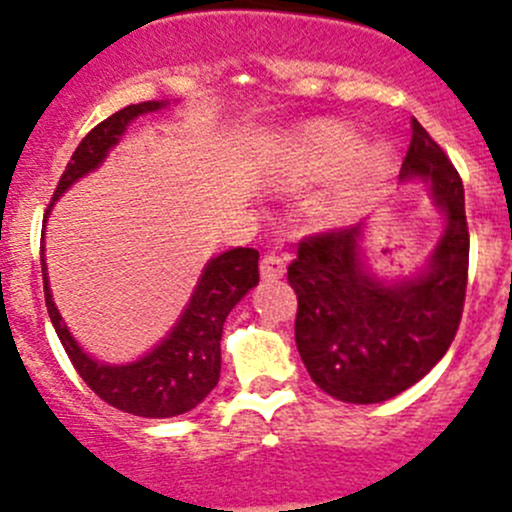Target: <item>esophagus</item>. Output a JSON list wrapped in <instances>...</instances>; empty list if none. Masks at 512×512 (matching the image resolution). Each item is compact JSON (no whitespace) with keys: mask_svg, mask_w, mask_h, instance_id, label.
Segmentation results:
<instances>
[{"mask_svg":"<svg viewBox=\"0 0 512 512\" xmlns=\"http://www.w3.org/2000/svg\"><path fill=\"white\" fill-rule=\"evenodd\" d=\"M285 270H287V260L282 255H275V252H270V255L262 257L260 275H262V280H265V282L280 280V277L285 275Z\"/></svg>","mask_w":512,"mask_h":512,"instance_id":"34e87169","label":"esophagus"}]
</instances>
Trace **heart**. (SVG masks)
<instances>
[{
  "mask_svg": "<svg viewBox=\"0 0 512 512\" xmlns=\"http://www.w3.org/2000/svg\"><path fill=\"white\" fill-rule=\"evenodd\" d=\"M364 138L344 123H319L299 133L280 163V180L287 185H314L347 171L337 188L319 203L324 220H347L374 193L389 173V153L374 146L361 153Z\"/></svg>",
  "mask_w": 512,
  "mask_h": 512,
  "instance_id": "obj_1",
  "label": "heart"
}]
</instances>
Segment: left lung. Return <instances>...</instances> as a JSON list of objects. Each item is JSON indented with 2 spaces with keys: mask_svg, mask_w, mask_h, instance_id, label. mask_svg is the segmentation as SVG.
I'll return each mask as SVG.
<instances>
[{
  "mask_svg": "<svg viewBox=\"0 0 512 512\" xmlns=\"http://www.w3.org/2000/svg\"><path fill=\"white\" fill-rule=\"evenodd\" d=\"M399 180L426 183L446 223L423 270L379 280L364 262V223L302 240L287 270L299 356L314 384L347 404H379L414 386L461 324L471 247L463 183L416 118Z\"/></svg>",
  "mask_w": 512,
  "mask_h": 512,
  "instance_id": "1",
  "label": "left lung"
}]
</instances>
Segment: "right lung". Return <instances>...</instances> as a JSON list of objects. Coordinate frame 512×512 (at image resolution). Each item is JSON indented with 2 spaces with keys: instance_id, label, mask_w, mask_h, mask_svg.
<instances>
[{
  "instance_id": "1",
  "label": "right lung",
  "mask_w": 512,
  "mask_h": 512,
  "mask_svg": "<svg viewBox=\"0 0 512 512\" xmlns=\"http://www.w3.org/2000/svg\"><path fill=\"white\" fill-rule=\"evenodd\" d=\"M165 106L168 101L131 103L98 123L96 128H91L89 136L79 143L74 156L66 163V170L61 173L54 198L46 208L44 230L56 200L76 180L89 175L106 160L108 151L118 146L131 121ZM41 255H44V247H41ZM257 260H260V252L252 247H235V250H227L208 260L175 327L151 352L131 364H106V361H98L86 354L79 342L71 337L69 327L51 299L44 257H41V277H44V297L51 324H54L74 369L79 371L81 379L89 384L98 399L133 416L170 418L195 409L218 386L223 324L232 307L260 282Z\"/></svg>"
}]
</instances>
